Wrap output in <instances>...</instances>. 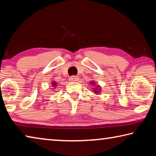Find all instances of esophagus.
I'll return each instance as SVG.
<instances>
[{
	"mask_svg": "<svg viewBox=\"0 0 156 156\" xmlns=\"http://www.w3.org/2000/svg\"><path fill=\"white\" fill-rule=\"evenodd\" d=\"M79 80V77L76 76H73L72 77L69 78V81L71 82H76Z\"/></svg>",
	"mask_w": 156,
	"mask_h": 156,
	"instance_id": "obj_1",
	"label": "esophagus"
}]
</instances>
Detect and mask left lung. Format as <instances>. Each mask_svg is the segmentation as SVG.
<instances>
[{
	"label": "left lung",
	"mask_w": 156,
	"mask_h": 156,
	"mask_svg": "<svg viewBox=\"0 0 156 156\" xmlns=\"http://www.w3.org/2000/svg\"><path fill=\"white\" fill-rule=\"evenodd\" d=\"M93 84H94V83H93ZM98 88H100V86H98V85L97 86V89H94V92H95V93H96V94H97V93H98V92H100V90H98Z\"/></svg>",
	"instance_id": "1"
}]
</instances>
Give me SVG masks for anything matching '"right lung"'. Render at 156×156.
Here are the masks:
<instances>
[{
  "label": "right lung",
  "instance_id": "right-lung-1",
  "mask_svg": "<svg viewBox=\"0 0 156 156\" xmlns=\"http://www.w3.org/2000/svg\"><path fill=\"white\" fill-rule=\"evenodd\" d=\"M51 84H52V86H53V87H56V83H55V82H53V83H51Z\"/></svg>",
  "mask_w": 156,
  "mask_h": 156
}]
</instances>
